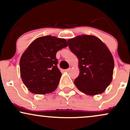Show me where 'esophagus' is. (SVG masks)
<instances>
[{"instance_id": "1", "label": "esophagus", "mask_w": 130, "mask_h": 130, "mask_svg": "<svg viewBox=\"0 0 130 130\" xmlns=\"http://www.w3.org/2000/svg\"><path fill=\"white\" fill-rule=\"evenodd\" d=\"M70 68H68V69H66V70H64V71H66V72H68V71H70Z\"/></svg>"}]
</instances>
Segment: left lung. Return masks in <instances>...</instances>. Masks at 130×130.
I'll list each match as a JSON object with an SVG mask.
<instances>
[{
	"label": "left lung",
	"mask_w": 130,
	"mask_h": 130,
	"mask_svg": "<svg viewBox=\"0 0 130 130\" xmlns=\"http://www.w3.org/2000/svg\"><path fill=\"white\" fill-rule=\"evenodd\" d=\"M67 41L79 60V74L74 80L75 86L89 95L103 93L111 83L114 67L107 46L92 35H80Z\"/></svg>",
	"instance_id": "left-lung-1"
}]
</instances>
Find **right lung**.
<instances>
[{
	"mask_svg": "<svg viewBox=\"0 0 130 130\" xmlns=\"http://www.w3.org/2000/svg\"><path fill=\"white\" fill-rule=\"evenodd\" d=\"M68 46L63 38L50 35L37 38L20 59L22 81L33 93L46 94L56 90L61 77L56 53Z\"/></svg>",
	"mask_w": 130,
	"mask_h": 130,
	"instance_id": "add662e5",
	"label": "right lung"
}]
</instances>
